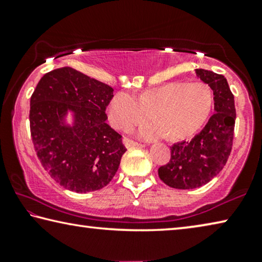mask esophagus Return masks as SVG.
I'll list each match as a JSON object with an SVG mask.
<instances>
[{
    "label": "esophagus",
    "mask_w": 262,
    "mask_h": 262,
    "mask_svg": "<svg viewBox=\"0 0 262 262\" xmlns=\"http://www.w3.org/2000/svg\"><path fill=\"white\" fill-rule=\"evenodd\" d=\"M123 144L126 148H135V147H142V144H140L135 141H132L129 139H123Z\"/></svg>",
    "instance_id": "obj_1"
}]
</instances>
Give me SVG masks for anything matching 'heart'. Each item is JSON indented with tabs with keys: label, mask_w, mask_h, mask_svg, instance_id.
Masks as SVG:
<instances>
[{
	"label": "heart",
	"mask_w": 262,
	"mask_h": 262,
	"mask_svg": "<svg viewBox=\"0 0 262 262\" xmlns=\"http://www.w3.org/2000/svg\"><path fill=\"white\" fill-rule=\"evenodd\" d=\"M214 106L212 88L204 82H169L147 89L138 96L116 93L108 104V118L119 129H129L148 118L155 123L144 124L139 135L155 140L167 135L180 141L190 138L208 120Z\"/></svg>",
	"instance_id": "heart-1"
}]
</instances>
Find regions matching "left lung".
Returning <instances> with one entry per match:
<instances>
[{"instance_id": "1", "label": "left lung", "mask_w": 262, "mask_h": 262, "mask_svg": "<svg viewBox=\"0 0 262 262\" xmlns=\"http://www.w3.org/2000/svg\"><path fill=\"white\" fill-rule=\"evenodd\" d=\"M195 74L212 88L215 113L190 141L174 143L169 162L159 168L160 179L177 189L199 188L215 178L227 162L233 144L236 114L227 80L210 70L195 69Z\"/></svg>"}]
</instances>
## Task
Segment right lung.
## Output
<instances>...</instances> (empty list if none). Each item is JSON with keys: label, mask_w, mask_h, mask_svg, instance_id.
Masks as SVG:
<instances>
[{"label": "right lung", "mask_w": 262, "mask_h": 262, "mask_svg": "<svg viewBox=\"0 0 262 262\" xmlns=\"http://www.w3.org/2000/svg\"><path fill=\"white\" fill-rule=\"evenodd\" d=\"M114 89L77 70L47 73L30 99V132L37 158L66 189L89 193L107 186L127 149L107 124ZM71 122H68V116Z\"/></svg>", "instance_id": "right-lung-1"}]
</instances>
